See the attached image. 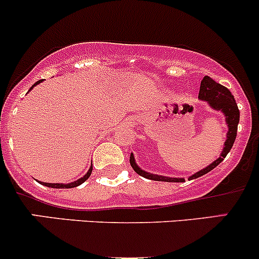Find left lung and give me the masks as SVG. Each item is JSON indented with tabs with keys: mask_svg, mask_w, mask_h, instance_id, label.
<instances>
[{
	"mask_svg": "<svg viewBox=\"0 0 259 259\" xmlns=\"http://www.w3.org/2000/svg\"><path fill=\"white\" fill-rule=\"evenodd\" d=\"M198 98H199L200 100L208 101V104H209L214 110H219L224 114L227 125H228V133H227V140L226 143H224V148H223V151H222L221 156H219L215 161H213L210 165H208L207 168L202 169V170H199L198 173H195L194 176L189 177V180L199 178V177L204 176V174H207L208 171H210L211 169L215 168L217 165H219V164L224 160V158H226L227 154L231 151L232 146L234 144V140H236V137H237V129H238V122H239L238 106H237L236 100H234V96L232 95L231 91H229L226 86L215 82V81L210 79L209 76H204V79H203L202 82H200L199 95H198ZM130 164H132L133 169H134L139 176L144 177L146 179L158 180V182H174V183L185 182L184 178H168V177L146 173V171L142 170V169L137 165L133 154L130 155Z\"/></svg>",
	"mask_w": 259,
	"mask_h": 259,
	"instance_id": "left-lung-1",
	"label": "left lung"
}]
</instances>
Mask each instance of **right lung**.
Listing matches in <instances>:
<instances>
[{
    "label": "right lung",
    "mask_w": 259,
    "mask_h": 259,
    "mask_svg": "<svg viewBox=\"0 0 259 259\" xmlns=\"http://www.w3.org/2000/svg\"><path fill=\"white\" fill-rule=\"evenodd\" d=\"M41 81H42V80H38L37 82H35V83H33V85L31 86V89H32L33 86H35V85H37V83H40ZM31 89H30V90H31ZM91 171H93V166H90V169H89V171H88V173L85 174V176L82 177V178H80L79 180H76V182H72V183H70V184H54V183H42V182H41V184L46 185V187H51V188H75V187H77V185L82 184V183L85 182V180L88 179L89 177H90Z\"/></svg>",
    "instance_id": "1"
}]
</instances>
